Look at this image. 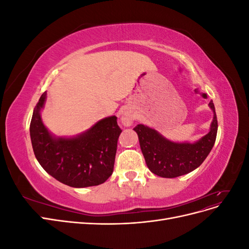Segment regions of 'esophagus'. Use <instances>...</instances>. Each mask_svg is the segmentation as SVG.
<instances>
[{
	"instance_id": "1",
	"label": "esophagus",
	"mask_w": 249,
	"mask_h": 249,
	"mask_svg": "<svg viewBox=\"0 0 249 249\" xmlns=\"http://www.w3.org/2000/svg\"><path fill=\"white\" fill-rule=\"evenodd\" d=\"M134 116L129 112H124L122 116V123L125 126H130L133 124Z\"/></svg>"
}]
</instances>
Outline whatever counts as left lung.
Returning <instances> with one entry per match:
<instances>
[{
	"label": "left lung",
	"mask_w": 249,
	"mask_h": 249,
	"mask_svg": "<svg viewBox=\"0 0 249 249\" xmlns=\"http://www.w3.org/2000/svg\"><path fill=\"white\" fill-rule=\"evenodd\" d=\"M214 112L210 132L194 143L172 142L156 130L144 124H137L141 152L148 169L161 178H177L196 169L213 148L217 136V116L213 101L209 104Z\"/></svg>",
	"instance_id": "left-lung-1"
}]
</instances>
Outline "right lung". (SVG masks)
I'll list each match as a JSON object with an SVG mask.
<instances>
[{
    "label": "right lung",
    "mask_w": 249,
    "mask_h": 249,
    "mask_svg": "<svg viewBox=\"0 0 249 249\" xmlns=\"http://www.w3.org/2000/svg\"><path fill=\"white\" fill-rule=\"evenodd\" d=\"M47 99L43 92L34 108L30 136L37 161L49 175L73 188L103 184L111 177L122 129L117 117H106L76 137H55L44 126L40 110Z\"/></svg>",
    "instance_id": "right-lung-1"
}]
</instances>
